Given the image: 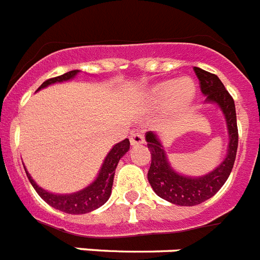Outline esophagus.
I'll return each instance as SVG.
<instances>
[{"mask_svg":"<svg viewBox=\"0 0 260 260\" xmlns=\"http://www.w3.org/2000/svg\"><path fill=\"white\" fill-rule=\"evenodd\" d=\"M143 141H145V137H143V134H141V133H133V134L130 135V143H132L133 146L143 143Z\"/></svg>","mask_w":260,"mask_h":260,"instance_id":"34e87169","label":"esophagus"}]
</instances>
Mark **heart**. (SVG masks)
Instances as JSON below:
<instances>
[{"instance_id":"1","label":"heart","mask_w":260,"mask_h":260,"mask_svg":"<svg viewBox=\"0 0 260 260\" xmlns=\"http://www.w3.org/2000/svg\"><path fill=\"white\" fill-rule=\"evenodd\" d=\"M194 96V85L188 79L177 81H166L156 85L150 94V98L155 105H166L171 101L174 109H183L191 102Z\"/></svg>"}]
</instances>
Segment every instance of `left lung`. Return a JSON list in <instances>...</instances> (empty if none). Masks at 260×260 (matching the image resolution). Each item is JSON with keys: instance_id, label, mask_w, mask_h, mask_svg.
<instances>
[{"instance_id": "8db88e82", "label": "left lung", "mask_w": 260, "mask_h": 260, "mask_svg": "<svg viewBox=\"0 0 260 260\" xmlns=\"http://www.w3.org/2000/svg\"><path fill=\"white\" fill-rule=\"evenodd\" d=\"M194 72L199 79L202 93L207 95V101L215 102L222 109L227 121L230 143L226 159L215 170L202 178H187L171 169L158 137L151 132L146 133L147 147L151 153L147 179L158 197L179 206L199 205L219 191L233 170L238 150L237 111L233 96L215 74L199 68H194Z\"/></svg>"}]
</instances>
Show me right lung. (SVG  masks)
Here are the masks:
<instances>
[{
    "label": "right lung",
    "instance_id": "obj_1",
    "mask_svg": "<svg viewBox=\"0 0 260 260\" xmlns=\"http://www.w3.org/2000/svg\"><path fill=\"white\" fill-rule=\"evenodd\" d=\"M77 73H78V70H72V72L65 73L62 76L49 78L48 81H45L38 87V90L48 86L50 83L68 81V79L73 78V77L76 76ZM128 149H130V141L127 138L123 139L122 142L117 143L110 150V153L107 154L106 159H105L104 165L101 167L100 174H98V178L94 181V183L90 184L89 187H86L82 191L76 192V194L55 195L51 194V192L45 191L44 188H41L40 186H37V183L31 179V177L29 175L26 169H25V171H26L27 179L30 181L34 190L51 207L61 210L63 212H68V214H86V212L93 211V210L98 209L102 205H105L107 202V199L110 198L115 169H117V165L119 162V159L127 153Z\"/></svg>",
    "mask_w": 260,
    "mask_h": 260
}]
</instances>
